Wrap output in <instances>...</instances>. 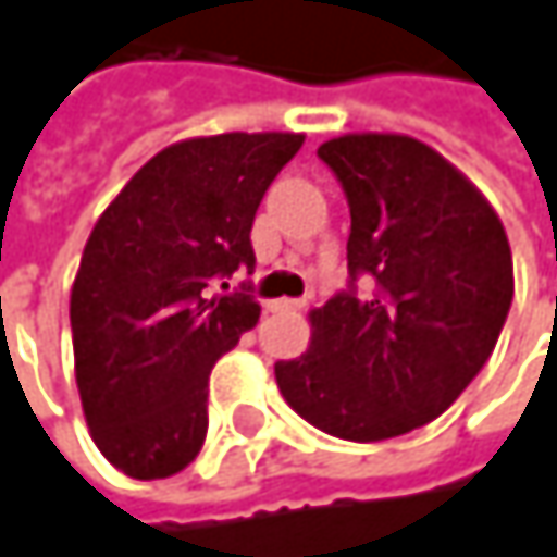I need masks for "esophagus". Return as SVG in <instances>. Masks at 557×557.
Listing matches in <instances>:
<instances>
[{"instance_id": "obj_1", "label": "esophagus", "mask_w": 557, "mask_h": 557, "mask_svg": "<svg viewBox=\"0 0 557 557\" xmlns=\"http://www.w3.org/2000/svg\"><path fill=\"white\" fill-rule=\"evenodd\" d=\"M268 309L271 312H296V309H302V299H271Z\"/></svg>"}]
</instances>
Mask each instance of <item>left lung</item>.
<instances>
[{"label":"left lung","mask_w":557,"mask_h":557,"mask_svg":"<svg viewBox=\"0 0 557 557\" xmlns=\"http://www.w3.org/2000/svg\"><path fill=\"white\" fill-rule=\"evenodd\" d=\"M319 158L351 209L348 286L312 309L309 348L274 374L315 429L381 442L442 416L481 374L509 315L512 255L491 202L429 145L345 135Z\"/></svg>","instance_id":"obj_1"}]
</instances>
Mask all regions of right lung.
I'll return each mask as SVG.
<instances>
[{
    "instance_id": "1",
    "label": "right lung",
    "mask_w": 557,
    "mask_h": 557,
    "mask_svg": "<svg viewBox=\"0 0 557 557\" xmlns=\"http://www.w3.org/2000/svg\"><path fill=\"white\" fill-rule=\"evenodd\" d=\"M299 148L280 132L170 145L99 215L70 329L86 425L122 474L158 481L199 455L209 371L261 319L248 283L209 289L255 268V212Z\"/></svg>"
}]
</instances>
